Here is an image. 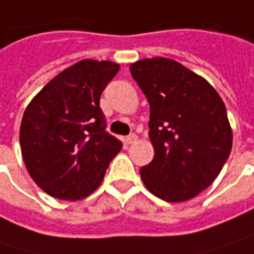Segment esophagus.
I'll list each match as a JSON object with an SVG mask.
<instances>
[{"instance_id":"obj_1","label":"esophagus","mask_w":254,"mask_h":254,"mask_svg":"<svg viewBox=\"0 0 254 254\" xmlns=\"http://www.w3.org/2000/svg\"><path fill=\"white\" fill-rule=\"evenodd\" d=\"M137 138H138V137H137L135 134H130V135L126 137V141H127V144H132V142L137 141Z\"/></svg>"}]
</instances>
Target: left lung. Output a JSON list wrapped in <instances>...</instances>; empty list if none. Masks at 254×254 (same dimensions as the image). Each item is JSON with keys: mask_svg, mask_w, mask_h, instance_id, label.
<instances>
[{"mask_svg": "<svg viewBox=\"0 0 254 254\" xmlns=\"http://www.w3.org/2000/svg\"><path fill=\"white\" fill-rule=\"evenodd\" d=\"M130 72L150 103L154 158L140 170L145 188L167 202L195 198L232 150L225 103L208 80L174 59H141Z\"/></svg>", "mask_w": 254, "mask_h": 254, "instance_id": "left-lung-1", "label": "left lung"}]
</instances>
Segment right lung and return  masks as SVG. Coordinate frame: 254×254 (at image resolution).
<instances>
[{"label": "right lung", "instance_id": "1", "mask_svg": "<svg viewBox=\"0 0 254 254\" xmlns=\"http://www.w3.org/2000/svg\"><path fill=\"white\" fill-rule=\"evenodd\" d=\"M120 64L83 59L55 76L25 109L19 130L25 167L58 199L79 200L102 184L122 150L106 131L100 94Z\"/></svg>", "mask_w": 254, "mask_h": 254}]
</instances>
